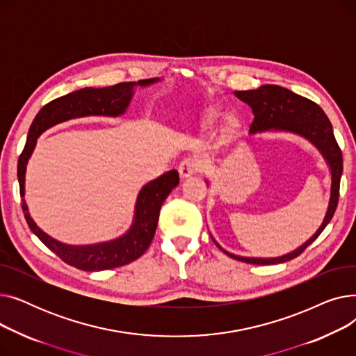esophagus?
Returning a JSON list of instances; mask_svg holds the SVG:
<instances>
[{"instance_id":"esophagus-1","label":"esophagus","mask_w":356,"mask_h":356,"mask_svg":"<svg viewBox=\"0 0 356 356\" xmlns=\"http://www.w3.org/2000/svg\"><path fill=\"white\" fill-rule=\"evenodd\" d=\"M202 167H203V164L197 157H186L179 164V175L183 179L191 177V176L196 175L197 172H200Z\"/></svg>"}]
</instances>
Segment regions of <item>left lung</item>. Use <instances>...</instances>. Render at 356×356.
Wrapping results in <instances>:
<instances>
[{
	"instance_id": "left-lung-1",
	"label": "left lung",
	"mask_w": 356,
	"mask_h": 356,
	"mask_svg": "<svg viewBox=\"0 0 356 356\" xmlns=\"http://www.w3.org/2000/svg\"><path fill=\"white\" fill-rule=\"evenodd\" d=\"M235 97L239 98L242 102L248 104L252 109L254 121L250 125V134L263 133V131H286V133L300 136L309 140L317 149H319L330 168V197L322 225L317 228V231L303 245L296 248L294 251L275 258L239 257L223 250L212 238L216 247L222 252H225L228 257L234 259L242 261V263L257 266L286 263V261H290L300 255L312 242L323 232V229L333 218L336 207H338L339 184L343 172L342 152L338 143L334 140L333 128L327 115L316 102L277 85H263L252 90H235Z\"/></svg>"
}]
</instances>
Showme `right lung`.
I'll use <instances>...</instances> for the list:
<instances>
[{
    "mask_svg": "<svg viewBox=\"0 0 356 356\" xmlns=\"http://www.w3.org/2000/svg\"><path fill=\"white\" fill-rule=\"evenodd\" d=\"M157 81L159 79L154 78L138 81V83L122 82L101 89L83 88L46 104L39 111V114L35 115L29 129L23 153L20 154V159H18L17 177L18 183H20V195L24 197L27 161L35 147L37 138L46 129L73 118L90 115L120 117L127 111L131 98L134 95L136 86H147ZM177 184V170L167 172L160 177L144 184L137 196L134 220L129 229L117 239L99 242V244L92 245H67L63 244V242H59L35 225V222L29 213V208L24 199L22 202V208L33 234L49 250H51L56 255L62 258L66 264L83 271H102L133 263L134 259L140 258L147 251L156 234L161 204Z\"/></svg>",
    "mask_w": 356,
    "mask_h": 356,
    "instance_id": "1",
    "label": "right lung"
}]
</instances>
